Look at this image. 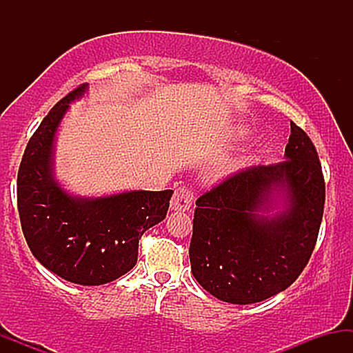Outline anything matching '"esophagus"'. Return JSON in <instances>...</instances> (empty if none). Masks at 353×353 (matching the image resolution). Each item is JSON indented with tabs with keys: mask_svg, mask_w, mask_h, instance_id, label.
I'll return each mask as SVG.
<instances>
[{
	"mask_svg": "<svg viewBox=\"0 0 353 353\" xmlns=\"http://www.w3.org/2000/svg\"><path fill=\"white\" fill-rule=\"evenodd\" d=\"M194 201V192L185 185H181L174 190V196L171 199V209L172 210H189Z\"/></svg>",
	"mask_w": 353,
	"mask_h": 353,
	"instance_id": "obj_1",
	"label": "esophagus"
}]
</instances>
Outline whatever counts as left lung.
Returning a JSON list of instances; mask_svg holds the SVG:
<instances>
[{
	"label": "left lung",
	"mask_w": 353,
	"mask_h": 353,
	"mask_svg": "<svg viewBox=\"0 0 353 353\" xmlns=\"http://www.w3.org/2000/svg\"><path fill=\"white\" fill-rule=\"evenodd\" d=\"M275 190L288 209L262 216ZM325 204L317 149L290 123L285 159L230 174L196 201L189 257L196 281L214 297L255 303L282 292L314 252Z\"/></svg>",
	"instance_id": "left-lung-1"
}]
</instances>
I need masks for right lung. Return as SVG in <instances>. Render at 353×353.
<instances>
[{"instance_id":"right-lung-1","label":"right lung","mask_w":353,"mask_h":353,"mask_svg":"<svg viewBox=\"0 0 353 353\" xmlns=\"http://www.w3.org/2000/svg\"><path fill=\"white\" fill-rule=\"evenodd\" d=\"M81 84L52 106L24 149L16 182L21 229L31 252L68 282L101 285L119 279L137 262L139 239L159 224L172 190H132L98 199H78L52 177L56 129Z\"/></svg>"}]
</instances>
